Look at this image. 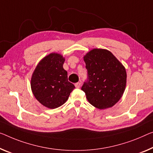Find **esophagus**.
Segmentation results:
<instances>
[{"mask_svg": "<svg viewBox=\"0 0 153 153\" xmlns=\"http://www.w3.org/2000/svg\"><path fill=\"white\" fill-rule=\"evenodd\" d=\"M81 83H80V82H77V83H75V87H76V88H79L80 87H81Z\"/></svg>", "mask_w": 153, "mask_h": 153, "instance_id": "obj_1", "label": "esophagus"}]
</instances>
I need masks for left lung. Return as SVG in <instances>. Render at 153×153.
<instances>
[{
    "label": "left lung",
    "mask_w": 153,
    "mask_h": 153,
    "mask_svg": "<svg viewBox=\"0 0 153 153\" xmlns=\"http://www.w3.org/2000/svg\"><path fill=\"white\" fill-rule=\"evenodd\" d=\"M88 76L81 90L91 105L99 109L111 107L120 99L126 83L123 64L109 51L93 49L84 57Z\"/></svg>",
    "instance_id": "left-lung-1"
}]
</instances>
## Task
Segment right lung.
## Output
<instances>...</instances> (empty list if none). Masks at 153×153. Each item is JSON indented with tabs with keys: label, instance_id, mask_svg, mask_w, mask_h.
<instances>
[{
	"label": "right lung",
	"instance_id": "obj_1",
	"mask_svg": "<svg viewBox=\"0 0 153 153\" xmlns=\"http://www.w3.org/2000/svg\"><path fill=\"white\" fill-rule=\"evenodd\" d=\"M64 62L63 56L51 53L38 63L33 74L30 81L33 94L42 105L50 109L64 104L75 88L63 69Z\"/></svg>",
	"mask_w": 153,
	"mask_h": 153
}]
</instances>
